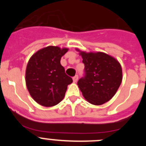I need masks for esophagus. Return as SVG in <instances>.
<instances>
[{
  "mask_svg": "<svg viewBox=\"0 0 146 146\" xmlns=\"http://www.w3.org/2000/svg\"><path fill=\"white\" fill-rule=\"evenodd\" d=\"M77 80H78V75L77 74V75H75L74 77H73V81H74V82H76Z\"/></svg>",
  "mask_w": 146,
  "mask_h": 146,
  "instance_id": "obj_1",
  "label": "esophagus"
}]
</instances>
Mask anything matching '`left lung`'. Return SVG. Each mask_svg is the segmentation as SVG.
Returning <instances> with one entry per match:
<instances>
[{"mask_svg":"<svg viewBox=\"0 0 146 146\" xmlns=\"http://www.w3.org/2000/svg\"><path fill=\"white\" fill-rule=\"evenodd\" d=\"M84 75L77 82L82 95L91 104L100 105L113 98L122 81L118 61L104 52H81Z\"/></svg>","mask_w":146,"mask_h":146,"instance_id":"1","label":"left lung"}]
</instances>
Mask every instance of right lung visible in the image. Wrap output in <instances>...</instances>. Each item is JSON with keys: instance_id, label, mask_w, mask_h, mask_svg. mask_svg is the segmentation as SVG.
Wrapping results in <instances>:
<instances>
[{"instance_id": "1", "label": "right lung", "mask_w": 146, "mask_h": 146, "mask_svg": "<svg viewBox=\"0 0 146 146\" xmlns=\"http://www.w3.org/2000/svg\"><path fill=\"white\" fill-rule=\"evenodd\" d=\"M68 49L49 46L38 50L30 58L25 72V82L31 96L44 107L58 104L65 96L72 77L60 64Z\"/></svg>"}]
</instances>
